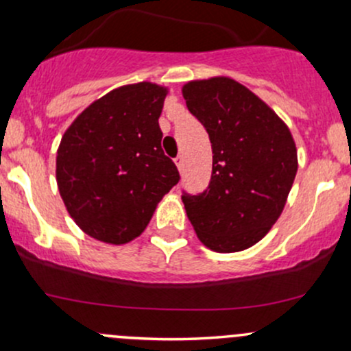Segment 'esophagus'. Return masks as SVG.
<instances>
[{
	"label": "esophagus",
	"instance_id": "obj_1",
	"mask_svg": "<svg viewBox=\"0 0 351 351\" xmlns=\"http://www.w3.org/2000/svg\"><path fill=\"white\" fill-rule=\"evenodd\" d=\"M175 165H176V168H178V171L182 173L183 166H185V159H183V156H178V158H175Z\"/></svg>",
	"mask_w": 351,
	"mask_h": 351
}]
</instances>
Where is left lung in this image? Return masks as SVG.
I'll use <instances>...</instances> for the list:
<instances>
[{"mask_svg":"<svg viewBox=\"0 0 351 351\" xmlns=\"http://www.w3.org/2000/svg\"><path fill=\"white\" fill-rule=\"evenodd\" d=\"M212 144V176L198 195L183 193L198 239L217 253L256 244L280 217L297 173L289 127L261 98L226 76L182 90Z\"/></svg>","mask_w":351,"mask_h":351,"instance_id":"left-lung-1","label":"left lung"}]
</instances>
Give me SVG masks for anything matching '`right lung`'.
I'll return each mask as SVG.
<instances>
[{
	"label": "right lung",
	"instance_id": "obj_1",
	"mask_svg": "<svg viewBox=\"0 0 351 351\" xmlns=\"http://www.w3.org/2000/svg\"><path fill=\"white\" fill-rule=\"evenodd\" d=\"M168 88L125 84L84 108L62 136L58 189L80 229L108 244H125L146 229L156 205L178 183L161 149L158 119Z\"/></svg>",
	"mask_w": 351,
	"mask_h": 351
}]
</instances>
